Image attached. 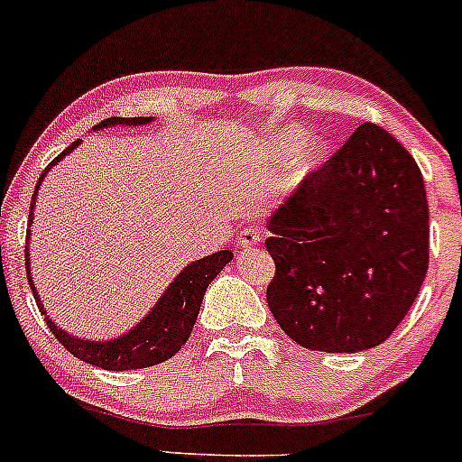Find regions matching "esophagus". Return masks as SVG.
I'll return each mask as SVG.
<instances>
[{"label":"esophagus","mask_w":462,"mask_h":462,"mask_svg":"<svg viewBox=\"0 0 462 462\" xmlns=\"http://www.w3.org/2000/svg\"><path fill=\"white\" fill-rule=\"evenodd\" d=\"M262 242V233L255 229V226H245L240 233H237V245L242 249H251V246L260 245Z\"/></svg>","instance_id":"1"}]
</instances>
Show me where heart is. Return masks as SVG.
Returning <instances> with one entry per match:
<instances>
[{"label":"heart","instance_id":"b5f03b06","mask_svg":"<svg viewBox=\"0 0 462 462\" xmlns=\"http://www.w3.org/2000/svg\"><path fill=\"white\" fill-rule=\"evenodd\" d=\"M304 143H306V134H301V132L289 134V136H284V138H282V141H280V150L284 152V153H292V152L300 150V147L304 145ZM321 156H324V147L317 145V143H315V145L310 147V152L306 153L304 158H301V162H300L301 173L315 170V167L321 162Z\"/></svg>","mask_w":462,"mask_h":462}]
</instances>
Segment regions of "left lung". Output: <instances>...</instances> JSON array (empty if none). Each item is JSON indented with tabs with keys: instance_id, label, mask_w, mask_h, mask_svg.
<instances>
[{
	"instance_id": "8db88e82",
	"label": "left lung",
	"mask_w": 462,
	"mask_h": 462,
	"mask_svg": "<svg viewBox=\"0 0 462 462\" xmlns=\"http://www.w3.org/2000/svg\"><path fill=\"white\" fill-rule=\"evenodd\" d=\"M266 301L309 350L361 352L403 321L428 273L423 176L392 134L364 123L271 213Z\"/></svg>"
}]
</instances>
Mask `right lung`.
Returning a JSON list of instances; mask_svg holds the SVG:
<instances>
[{"label": "right lung", "mask_w": 462, "mask_h": 462, "mask_svg": "<svg viewBox=\"0 0 462 462\" xmlns=\"http://www.w3.org/2000/svg\"><path fill=\"white\" fill-rule=\"evenodd\" d=\"M153 121L152 116H136V118H106L103 123L94 125V132H101L106 127H138V125H150ZM81 145V138L72 143L70 147H66L57 158L48 165V170H43L42 178L37 180L34 187L32 202H31V216H28V226L32 225L34 217V205H37V193L42 187L46 173L52 170L57 162H61L68 153H72L77 147ZM28 242H31V229H28ZM233 260V253L229 249L211 253V255L202 257V260L191 262L185 269L173 277V282L167 286L165 292L158 297L156 304L152 306L150 312L143 317L138 324H134L130 330L123 332L121 337H112V339L94 341L86 339V337L70 335L61 328V326L54 324V319L48 315L46 309L42 304V297H39L37 289H34V280L31 273V246H26V271H28V282H31V289L37 301L39 310L46 317L48 328L52 330V335L61 341V346L68 352H72L77 359L86 361V364L97 365L103 370H138V368H150V365L162 364V361L171 359L182 346L189 339L193 324L198 319V312H200L202 297H205L207 286L216 280V275L225 269L226 264Z\"/></svg>", "instance_id": "obj_1"}]
</instances>
